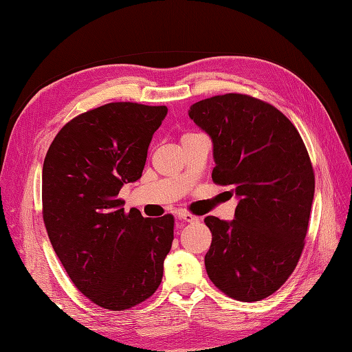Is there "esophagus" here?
<instances>
[{
  "label": "esophagus",
  "instance_id": "esophagus-1",
  "mask_svg": "<svg viewBox=\"0 0 352 352\" xmlns=\"http://www.w3.org/2000/svg\"><path fill=\"white\" fill-rule=\"evenodd\" d=\"M178 219L183 221V222H188V223H195L198 222L199 219L197 218V216H193L190 213H186V212H180L178 213Z\"/></svg>",
  "mask_w": 352,
  "mask_h": 352
}]
</instances>
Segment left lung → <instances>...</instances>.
Returning <instances> with one entry per match:
<instances>
[{
	"mask_svg": "<svg viewBox=\"0 0 352 352\" xmlns=\"http://www.w3.org/2000/svg\"><path fill=\"white\" fill-rule=\"evenodd\" d=\"M189 116L213 142L216 184L233 186V221L207 216L212 245L206 271L237 301L272 295L294 272L304 248L315 174L300 133L278 109L242 94L216 95Z\"/></svg>",
	"mask_w": 352,
	"mask_h": 352,
	"instance_id": "obj_1",
	"label": "left lung"
}]
</instances>
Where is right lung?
<instances>
[{
  "label": "right lung",
  "instance_id": "right-lung-1",
  "mask_svg": "<svg viewBox=\"0 0 352 352\" xmlns=\"http://www.w3.org/2000/svg\"><path fill=\"white\" fill-rule=\"evenodd\" d=\"M166 106L109 102L66 124L42 169V214L50 242L76 287L102 309L148 300L163 276L174 216L124 212L119 190L139 180Z\"/></svg>",
  "mask_w": 352,
  "mask_h": 352
}]
</instances>
